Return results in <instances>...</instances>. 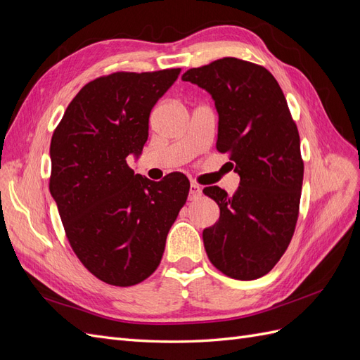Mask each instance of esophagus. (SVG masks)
I'll return each mask as SVG.
<instances>
[{
	"mask_svg": "<svg viewBox=\"0 0 360 360\" xmlns=\"http://www.w3.org/2000/svg\"><path fill=\"white\" fill-rule=\"evenodd\" d=\"M201 193H202V191H201V188L198 186V184L192 183L191 188H189V200H191V201L197 200L198 197H201Z\"/></svg>",
	"mask_w": 360,
	"mask_h": 360,
	"instance_id": "obj_1",
	"label": "esophagus"
}]
</instances>
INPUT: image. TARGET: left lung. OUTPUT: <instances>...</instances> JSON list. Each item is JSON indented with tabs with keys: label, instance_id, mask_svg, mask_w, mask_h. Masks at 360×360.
Instances as JSON below:
<instances>
[{
	"label": "left lung",
	"instance_id": "1",
	"mask_svg": "<svg viewBox=\"0 0 360 360\" xmlns=\"http://www.w3.org/2000/svg\"><path fill=\"white\" fill-rule=\"evenodd\" d=\"M214 101L216 148L230 153L240 176L233 197L204 188L221 209L202 231L212 264L233 279L252 281L275 267L296 228L303 181L299 130L278 81L258 64L233 57L184 72Z\"/></svg>",
	"mask_w": 360,
	"mask_h": 360
}]
</instances>
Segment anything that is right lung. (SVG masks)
<instances>
[{"label": "right lung", "instance_id": "add662e5", "mask_svg": "<svg viewBox=\"0 0 360 360\" xmlns=\"http://www.w3.org/2000/svg\"><path fill=\"white\" fill-rule=\"evenodd\" d=\"M180 69L101 76L73 97L51 139L49 191L64 231L89 271L130 287L158 269L167 236L188 200L180 172L160 181L135 174L148 117Z\"/></svg>", "mask_w": 360, "mask_h": 360}]
</instances>
